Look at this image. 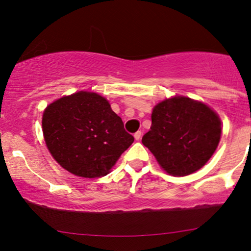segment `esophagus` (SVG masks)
I'll return each instance as SVG.
<instances>
[{
  "instance_id": "1",
  "label": "esophagus",
  "mask_w": 251,
  "mask_h": 251,
  "mask_svg": "<svg viewBox=\"0 0 251 251\" xmlns=\"http://www.w3.org/2000/svg\"><path fill=\"white\" fill-rule=\"evenodd\" d=\"M133 137H135L136 140H139L140 138H142V131H137V132H135V135H133Z\"/></svg>"
}]
</instances>
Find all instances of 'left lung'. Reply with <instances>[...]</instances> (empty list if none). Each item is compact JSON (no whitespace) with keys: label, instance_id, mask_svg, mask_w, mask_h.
<instances>
[{"label":"left lung","instance_id":"obj_1","mask_svg":"<svg viewBox=\"0 0 251 251\" xmlns=\"http://www.w3.org/2000/svg\"><path fill=\"white\" fill-rule=\"evenodd\" d=\"M221 133V119L209 106L178 96L153 108L152 126L142 142L168 174L187 176L208 162Z\"/></svg>","mask_w":251,"mask_h":251}]
</instances>
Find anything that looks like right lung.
Wrapping results in <instances>:
<instances>
[{
	"label": "right lung",
	"instance_id": "add662e5",
	"mask_svg": "<svg viewBox=\"0 0 251 251\" xmlns=\"http://www.w3.org/2000/svg\"><path fill=\"white\" fill-rule=\"evenodd\" d=\"M42 128L53 159L78 177L106 176L133 143L121 118L95 92L80 91L51 102Z\"/></svg>",
	"mask_w": 251,
	"mask_h": 251
}]
</instances>
